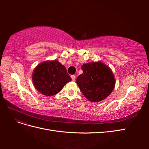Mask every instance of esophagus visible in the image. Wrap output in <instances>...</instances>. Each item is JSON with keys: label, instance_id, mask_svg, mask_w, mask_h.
<instances>
[{"label": "esophagus", "instance_id": "1", "mask_svg": "<svg viewBox=\"0 0 149 149\" xmlns=\"http://www.w3.org/2000/svg\"><path fill=\"white\" fill-rule=\"evenodd\" d=\"M71 79H72V80L73 81H75V79H76V76H74V75H71Z\"/></svg>", "mask_w": 149, "mask_h": 149}]
</instances>
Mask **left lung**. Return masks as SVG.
Returning a JSON list of instances; mask_svg holds the SVG:
<instances>
[{
	"instance_id": "8db88e82",
	"label": "left lung",
	"mask_w": 149,
	"mask_h": 149,
	"mask_svg": "<svg viewBox=\"0 0 149 149\" xmlns=\"http://www.w3.org/2000/svg\"><path fill=\"white\" fill-rule=\"evenodd\" d=\"M83 73L76 79L83 95L93 102H99L110 95L115 86L113 73L102 62H91L81 66Z\"/></svg>"
}]
</instances>
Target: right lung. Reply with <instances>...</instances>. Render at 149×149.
I'll list each match as a JSON object with an SVG mask.
<instances>
[{"label":"right lung","instance_id":"right-lung-1","mask_svg":"<svg viewBox=\"0 0 149 149\" xmlns=\"http://www.w3.org/2000/svg\"><path fill=\"white\" fill-rule=\"evenodd\" d=\"M32 81L38 91L51 96L59 93L64 86L71 81L66 68L59 61H44L33 70Z\"/></svg>","mask_w":149,"mask_h":149}]
</instances>
